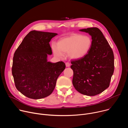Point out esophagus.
<instances>
[{
    "label": "esophagus",
    "instance_id": "34e87169",
    "mask_svg": "<svg viewBox=\"0 0 128 128\" xmlns=\"http://www.w3.org/2000/svg\"><path fill=\"white\" fill-rule=\"evenodd\" d=\"M65 64H66V67H69L70 66V64L69 62H66Z\"/></svg>",
    "mask_w": 128,
    "mask_h": 128
}]
</instances>
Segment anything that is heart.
I'll return each instance as SVG.
<instances>
[{
	"label": "heart",
	"instance_id": "heart-1",
	"mask_svg": "<svg viewBox=\"0 0 128 128\" xmlns=\"http://www.w3.org/2000/svg\"><path fill=\"white\" fill-rule=\"evenodd\" d=\"M92 44V41L90 36L75 34L59 40L57 46H52L54 55L62 58L63 53L68 54V56L72 59L78 60L85 57L90 51Z\"/></svg>",
	"mask_w": 128,
	"mask_h": 128
}]
</instances>
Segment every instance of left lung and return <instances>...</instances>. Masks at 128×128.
<instances>
[{
	"label": "left lung",
	"mask_w": 128,
	"mask_h": 128,
	"mask_svg": "<svg viewBox=\"0 0 128 128\" xmlns=\"http://www.w3.org/2000/svg\"><path fill=\"white\" fill-rule=\"evenodd\" d=\"M92 37V44L84 58L72 61V84L80 93L90 96L108 88L114 72L113 51L101 30L96 27L79 30Z\"/></svg>",
	"instance_id": "obj_1"
}]
</instances>
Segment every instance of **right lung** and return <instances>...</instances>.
Here are the masks:
<instances>
[{
	"label": "right lung",
	"mask_w": 128,
	"mask_h": 128,
	"mask_svg": "<svg viewBox=\"0 0 128 128\" xmlns=\"http://www.w3.org/2000/svg\"><path fill=\"white\" fill-rule=\"evenodd\" d=\"M57 35L32 30L14 54L12 70L15 86L29 98L40 99L50 95L58 78L65 68L62 61H48V54H52L49 42Z\"/></svg>",
	"instance_id": "right-lung-1"
}]
</instances>
